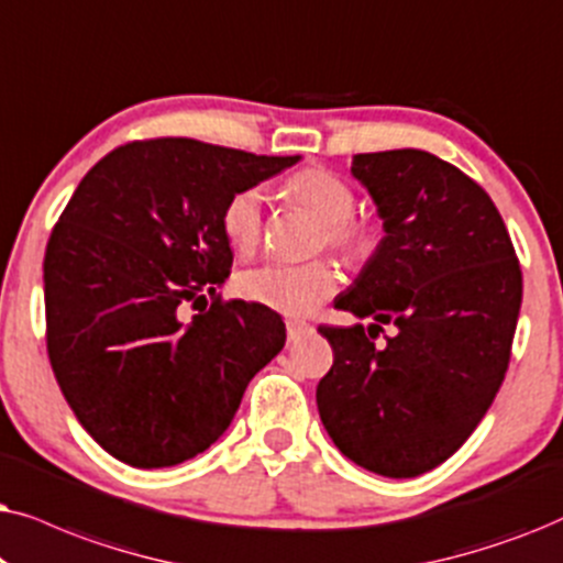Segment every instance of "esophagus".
Returning a JSON list of instances; mask_svg holds the SVG:
<instances>
[{
  "label": "esophagus",
  "mask_w": 563,
  "mask_h": 563,
  "mask_svg": "<svg viewBox=\"0 0 563 563\" xmlns=\"http://www.w3.org/2000/svg\"><path fill=\"white\" fill-rule=\"evenodd\" d=\"M286 329H288V342H298V340H303L306 334L313 332L311 324H306V321H296V319H290Z\"/></svg>",
  "instance_id": "34e87169"
}]
</instances>
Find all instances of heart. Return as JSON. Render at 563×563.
Masks as SVG:
<instances>
[{"instance_id": "heart-1", "label": "heart", "mask_w": 563, "mask_h": 563, "mask_svg": "<svg viewBox=\"0 0 563 563\" xmlns=\"http://www.w3.org/2000/svg\"><path fill=\"white\" fill-rule=\"evenodd\" d=\"M288 198L313 219L324 223L321 242L344 257H365L373 246V231L363 221L352 219L355 213V192L336 177L334 172L311 167L301 169L288 179ZM265 229L262 216V192L257 187H242L227 200L221 211V231L231 250L242 257L257 252ZM336 269L329 262H309V265H262L239 273L236 290L246 301L265 306L286 317H306L319 309L327 298L334 296Z\"/></svg>"}]
</instances>
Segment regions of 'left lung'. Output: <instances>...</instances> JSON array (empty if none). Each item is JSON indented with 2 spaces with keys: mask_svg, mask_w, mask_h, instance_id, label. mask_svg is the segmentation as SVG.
Segmentation results:
<instances>
[{
  "mask_svg": "<svg viewBox=\"0 0 563 563\" xmlns=\"http://www.w3.org/2000/svg\"><path fill=\"white\" fill-rule=\"evenodd\" d=\"M350 172L384 239L334 301L371 319L368 332L319 327L334 365L317 407L352 463L411 478L451 459L492 407L520 317V262L489 195L434 154H355ZM384 323L397 332L378 349L369 336Z\"/></svg>",
  "mask_w": 563,
  "mask_h": 563,
  "instance_id": "obj_1",
  "label": "left lung"
}]
</instances>
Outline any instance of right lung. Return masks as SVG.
Instances as JSON below:
<instances>
[{
  "label": "right lung",
  "instance_id": "obj_1",
  "mask_svg": "<svg viewBox=\"0 0 563 563\" xmlns=\"http://www.w3.org/2000/svg\"><path fill=\"white\" fill-rule=\"evenodd\" d=\"M301 156L192 139L133 141L87 172L43 260L51 368L79 424L136 468L190 461L229 430L244 388L286 344L280 313L216 298L221 211Z\"/></svg>",
  "mask_w": 563,
  "mask_h": 563
}]
</instances>
